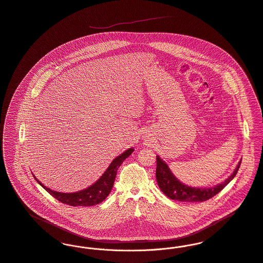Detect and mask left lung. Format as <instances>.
I'll return each instance as SVG.
<instances>
[{
  "label": "left lung",
  "mask_w": 263,
  "mask_h": 263,
  "mask_svg": "<svg viewBox=\"0 0 263 263\" xmlns=\"http://www.w3.org/2000/svg\"><path fill=\"white\" fill-rule=\"evenodd\" d=\"M241 161L238 163L233 174L230 175L224 182L215 185L214 187H191L181 183L175 175L172 174L168 166L157 156L156 157V180L159 189L162 193L172 200L187 203L204 202L218 193H220L237 175Z\"/></svg>",
  "instance_id": "1"
}]
</instances>
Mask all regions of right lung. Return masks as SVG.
<instances>
[{
    "label": "right lung",
    "mask_w": 263,
    "mask_h": 263,
    "mask_svg": "<svg viewBox=\"0 0 263 263\" xmlns=\"http://www.w3.org/2000/svg\"><path fill=\"white\" fill-rule=\"evenodd\" d=\"M133 152V148H130L123 152L121 155L116 157L112 163L109 165L108 170L105 172V174L100 177V179L95 182L92 185H90L88 189L77 192V193H71V194H64V193H59L51 191L50 189L44 186L38 179V183L43 186L53 198L59 200L62 204L77 206V205H82V206H89V205H95V204L102 203L110 194L114 181L117 175L118 168L120 165L123 163V161L131 155ZM36 178V177H35Z\"/></svg>",
    "instance_id": "obj_1"
}]
</instances>
